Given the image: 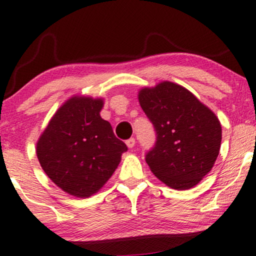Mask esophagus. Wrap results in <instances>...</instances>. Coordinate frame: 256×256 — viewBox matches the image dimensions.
Returning a JSON list of instances; mask_svg holds the SVG:
<instances>
[{
	"label": "esophagus",
	"mask_w": 256,
	"mask_h": 256,
	"mask_svg": "<svg viewBox=\"0 0 256 256\" xmlns=\"http://www.w3.org/2000/svg\"><path fill=\"white\" fill-rule=\"evenodd\" d=\"M126 145H128V148H134V145H136V139H134V138L128 139V140H126Z\"/></svg>",
	"instance_id": "esophagus-1"
}]
</instances>
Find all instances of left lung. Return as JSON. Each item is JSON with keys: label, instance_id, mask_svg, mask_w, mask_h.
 <instances>
[{"label": "left lung", "instance_id": "left-lung-1", "mask_svg": "<svg viewBox=\"0 0 256 256\" xmlns=\"http://www.w3.org/2000/svg\"><path fill=\"white\" fill-rule=\"evenodd\" d=\"M138 100L156 132V146L146 154L153 174L174 190L198 185L220 152L222 131L216 114L186 88L168 80L140 88Z\"/></svg>", "mask_w": 256, "mask_h": 256}]
</instances>
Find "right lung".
Instances as JSON below:
<instances>
[{"label": "right lung", "mask_w": 256, "mask_h": 256, "mask_svg": "<svg viewBox=\"0 0 256 256\" xmlns=\"http://www.w3.org/2000/svg\"><path fill=\"white\" fill-rule=\"evenodd\" d=\"M103 98L74 96L51 117L36 144L43 171L54 185L76 198H88L103 187L128 148L100 117Z\"/></svg>", "instance_id": "right-lung-1"}]
</instances>
